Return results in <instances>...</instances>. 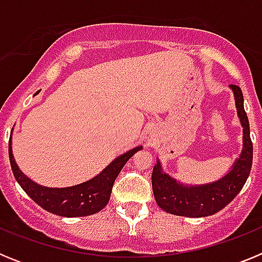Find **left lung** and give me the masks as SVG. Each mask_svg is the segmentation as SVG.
<instances>
[{
  "label": "left lung",
  "instance_id": "8db88e82",
  "mask_svg": "<svg viewBox=\"0 0 262 262\" xmlns=\"http://www.w3.org/2000/svg\"><path fill=\"white\" fill-rule=\"evenodd\" d=\"M235 97L237 117L243 127L242 154L223 177L207 184L189 185L177 181L163 170L160 160L152 172V189L157 205L169 214L203 217L216 214L235 198L244 186L252 168L253 144L249 135V120L244 110V97L239 86L230 85Z\"/></svg>",
  "mask_w": 262,
  "mask_h": 262
}]
</instances>
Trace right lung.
<instances>
[{
	"instance_id": "right-lung-1",
	"label": "right lung",
	"mask_w": 262,
	"mask_h": 262,
	"mask_svg": "<svg viewBox=\"0 0 262 262\" xmlns=\"http://www.w3.org/2000/svg\"><path fill=\"white\" fill-rule=\"evenodd\" d=\"M11 135H13V129H11ZM140 149H143V147L138 145L122 154L113 160L102 172H99L88 181L73 186L48 187L36 184L20 170L13 156L11 136L9 142L11 169L20 187L40 207L47 210L48 212L66 217L88 216L101 211L108 203L115 178L118 177L127 161Z\"/></svg>"
}]
</instances>
